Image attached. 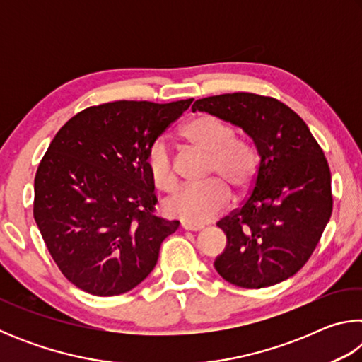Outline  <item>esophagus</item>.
Masks as SVG:
<instances>
[{"label":"esophagus","instance_id":"esophagus-1","mask_svg":"<svg viewBox=\"0 0 362 362\" xmlns=\"http://www.w3.org/2000/svg\"><path fill=\"white\" fill-rule=\"evenodd\" d=\"M182 228L188 230V231H199V230H203L204 226L199 223H193V222H182Z\"/></svg>","mask_w":362,"mask_h":362}]
</instances>
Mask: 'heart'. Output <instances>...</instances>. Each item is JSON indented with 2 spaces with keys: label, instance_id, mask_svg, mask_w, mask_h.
I'll return each mask as SVG.
<instances>
[{
  "label": "heart",
  "instance_id": "obj_1",
  "mask_svg": "<svg viewBox=\"0 0 362 362\" xmlns=\"http://www.w3.org/2000/svg\"><path fill=\"white\" fill-rule=\"evenodd\" d=\"M182 136L194 148L209 155L206 177L211 182L201 187H185L168 198L164 207L169 216L193 223L209 222L230 204V188L238 192L250 187L259 168V151L250 140L236 136L235 126L220 116L201 113L189 119ZM146 170L151 182L163 192L179 183L170 146L156 139L146 150Z\"/></svg>",
  "mask_w": 362,
  "mask_h": 362
}]
</instances>
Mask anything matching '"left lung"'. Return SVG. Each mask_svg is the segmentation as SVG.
<instances>
[{"mask_svg":"<svg viewBox=\"0 0 362 362\" xmlns=\"http://www.w3.org/2000/svg\"><path fill=\"white\" fill-rule=\"evenodd\" d=\"M192 110L241 126L260 155L250 192L217 222L228 240L214 263L217 273L244 289L291 278L308 262L332 214L330 169L320 144L274 97L220 94L196 100Z\"/></svg>","mask_w":362,"mask_h":362,"instance_id":"8db88e82","label":"left lung"}]
</instances>
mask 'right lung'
<instances>
[{
	"instance_id": "1",
	"label": "right lung",
	"mask_w": 362,
	"mask_h": 362,
	"mask_svg": "<svg viewBox=\"0 0 362 362\" xmlns=\"http://www.w3.org/2000/svg\"><path fill=\"white\" fill-rule=\"evenodd\" d=\"M192 102L100 103L66 121L49 145L35 175L33 217L56 265L81 291L134 289L179 228L155 216L145 158Z\"/></svg>"
}]
</instances>
